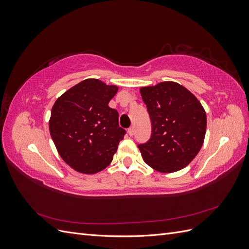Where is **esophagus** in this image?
Masks as SVG:
<instances>
[{
	"mask_svg": "<svg viewBox=\"0 0 249 249\" xmlns=\"http://www.w3.org/2000/svg\"><path fill=\"white\" fill-rule=\"evenodd\" d=\"M127 133H129L130 136H133V135H134V127H133V126H131L130 129L127 130Z\"/></svg>",
	"mask_w": 249,
	"mask_h": 249,
	"instance_id": "1",
	"label": "esophagus"
}]
</instances>
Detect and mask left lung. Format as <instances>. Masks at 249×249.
<instances>
[{
	"label": "left lung",
	"instance_id": "obj_1",
	"mask_svg": "<svg viewBox=\"0 0 249 249\" xmlns=\"http://www.w3.org/2000/svg\"><path fill=\"white\" fill-rule=\"evenodd\" d=\"M140 93L152 123L150 139L138 145L143 160L163 173L185 168L205 140V109L193 93L176 82L141 87Z\"/></svg>",
	"mask_w": 249,
	"mask_h": 249
}]
</instances>
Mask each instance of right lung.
Wrapping results in <instances>:
<instances>
[{
  "label": "right lung",
  "instance_id": "obj_1",
  "mask_svg": "<svg viewBox=\"0 0 249 249\" xmlns=\"http://www.w3.org/2000/svg\"><path fill=\"white\" fill-rule=\"evenodd\" d=\"M117 90L86 79L59 96L52 108L51 137L60 157L78 172L94 175L106 168L124 139L118 112L108 106Z\"/></svg>",
  "mask_w": 249,
  "mask_h": 249
}]
</instances>
